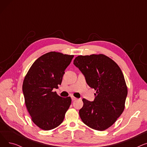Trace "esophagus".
<instances>
[{
  "mask_svg": "<svg viewBox=\"0 0 147 147\" xmlns=\"http://www.w3.org/2000/svg\"><path fill=\"white\" fill-rule=\"evenodd\" d=\"M71 99H72V101H75V100H76V98H75L74 96H71Z\"/></svg>",
  "mask_w": 147,
  "mask_h": 147,
  "instance_id": "obj_1",
  "label": "esophagus"
}]
</instances>
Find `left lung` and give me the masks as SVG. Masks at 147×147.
<instances>
[{
  "label": "left lung",
  "instance_id": "obj_1",
  "mask_svg": "<svg viewBox=\"0 0 147 147\" xmlns=\"http://www.w3.org/2000/svg\"><path fill=\"white\" fill-rule=\"evenodd\" d=\"M73 64L84 75L88 85L96 90L94 101L82 99L80 117L92 129L106 130L125 109L127 88L121 69L103 54L80 55L74 59Z\"/></svg>",
  "mask_w": 147,
  "mask_h": 147
}]
</instances>
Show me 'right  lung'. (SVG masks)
I'll list each match as a JSON object with an SVG mask.
<instances>
[{"instance_id": "obj_1", "label": "right lung", "mask_w": 147, "mask_h": 147, "mask_svg": "<svg viewBox=\"0 0 147 147\" xmlns=\"http://www.w3.org/2000/svg\"><path fill=\"white\" fill-rule=\"evenodd\" d=\"M74 55L50 52L37 59L30 68L22 84L27 109L38 127L49 130L63 121L71 99L61 97L52 90L58 88L64 71Z\"/></svg>"}]
</instances>
